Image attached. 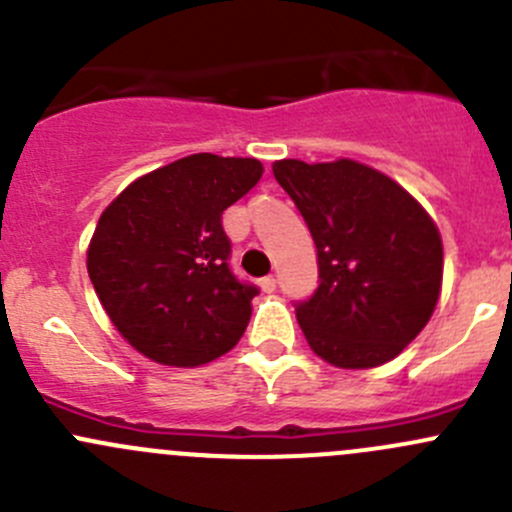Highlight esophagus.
Instances as JSON below:
<instances>
[{
  "mask_svg": "<svg viewBox=\"0 0 512 512\" xmlns=\"http://www.w3.org/2000/svg\"><path fill=\"white\" fill-rule=\"evenodd\" d=\"M260 287H262V292H275V287H277L275 277H272V275L262 277V280H260Z\"/></svg>",
  "mask_w": 512,
  "mask_h": 512,
  "instance_id": "esophagus-1",
  "label": "esophagus"
}]
</instances>
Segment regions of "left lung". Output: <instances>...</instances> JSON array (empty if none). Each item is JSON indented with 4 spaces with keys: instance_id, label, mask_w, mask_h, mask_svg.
<instances>
[{
    "instance_id": "obj_1",
    "label": "left lung",
    "mask_w": 512,
    "mask_h": 512,
    "mask_svg": "<svg viewBox=\"0 0 512 512\" xmlns=\"http://www.w3.org/2000/svg\"><path fill=\"white\" fill-rule=\"evenodd\" d=\"M317 245L319 287L297 304L312 352L339 369L399 356L436 309L443 242L396 180L356 160L272 165Z\"/></svg>"
}]
</instances>
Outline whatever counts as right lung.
Segmentation results:
<instances>
[{
    "label": "right lung",
    "instance_id": "obj_1",
    "mask_svg": "<svg viewBox=\"0 0 512 512\" xmlns=\"http://www.w3.org/2000/svg\"><path fill=\"white\" fill-rule=\"evenodd\" d=\"M255 158L195 153L133 180L86 252L113 327L165 366H200L245 334L255 285L232 275L223 213L262 178Z\"/></svg>",
    "mask_w": 512,
    "mask_h": 512
}]
</instances>
